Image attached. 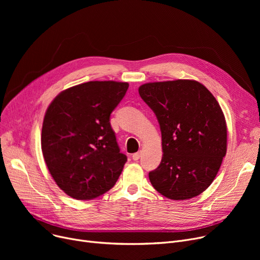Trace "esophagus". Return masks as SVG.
Instances as JSON below:
<instances>
[{"mask_svg": "<svg viewBox=\"0 0 260 260\" xmlns=\"http://www.w3.org/2000/svg\"><path fill=\"white\" fill-rule=\"evenodd\" d=\"M140 157H141V152H138V153H135V154H133V156H132L133 160H135V161H137V160H139V159H140Z\"/></svg>", "mask_w": 260, "mask_h": 260, "instance_id": "34e87169", "label": "esophagus"}]
</instances>
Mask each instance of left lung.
<instances>
[{
	"mask_svg": "<svg viewBox=\"0 0 260 260\" xmlns=\"http://www.w3.org/2000/svg\"><path fill=\"white\" fill-rule=\"evenodd\" d=\"M142 100L160 125L163 156L148 173L161 195L173 200L198 196L215 179L226 154V123L211 91L194 80L145 83Z\"/></svg>",
	"mask_w": 260,
	"mask_h": 260,
	"instance_id": "left-lung-1",
	"label": "left lung"
}]
</instances>
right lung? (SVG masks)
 I'll return each mask as SVG.
<instances>
[{
  "mask_svg": "<svg viewBox=\"0 0 260 260\" xmlns=\"http://www.w3.org/2000/svg\"><path fill=\"white\" fill-rule=\"evenodd\" d=\"M126 82L90 81L59 93L45 113L41 146L58 186L78 200L111 189L127 161L109 117L125 95Z\"/></svg>",
  "mask_w": 260,
  "mask_h": 260,
  "instance_id": "1",
  "label": "right lung"
}]
</instances>
